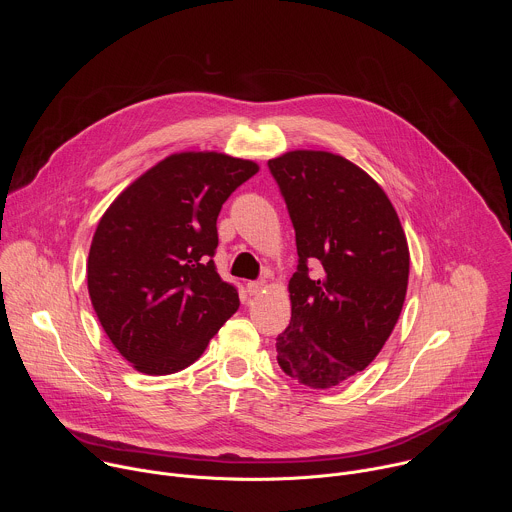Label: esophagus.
<instances>
[{"label":"esophagus","mask_w":512,"mask_h":512,"mask_svg":"<svg viewBox=\"0 0 512 512\" xmlns=\"http://www.w3.org/2000/svg\"><path fill=\"white\" fill-rule=\"evenodd\" d=\"M263 287H265V281H263V279H257V281H249V283H247V291H249V296H257Z\"/></svg>","instance_id":"1"}]
</instances>
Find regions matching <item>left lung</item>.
Returning a JSON list of instances; mask_svg holds the SVG:
<instances>
[{"instance_id": "1", "label": "left lung", "mask_w": 512, "mask_h": 512, "mask_svg": "<svg viewBox=\"0 0 512 512\" xmlns=\"http://www.w3.org/2000/svg\"><path fill=\"white\" fill-rule=\"evenodd\" d=\"M267 166L298 245L277 362L298 383L330 389L367 369L391 336L407 294V239L383 188L346 158L298 150ZM312 264L323 265L318 274Z\"/></svg>"}]
</instances>
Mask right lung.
Here are the masks:
<instances>
[{"mask_svg": "<svg viewBox=\"0 0 512 512\" xmlns=\"http://www.w3.org/2000/svg\"><path fill=\"white\" fill-rule=\"evenodd\" d=\"M259 166L216 152L174 154L127 186L101 216L87 283L95 314L139 373L172 375L204 352L237 310L212 261L216 218Z\"/></svg>", "mask_w": 512, "mask_h": 512, "instance_id": "1", "label": "right lung"}]
</instances>
